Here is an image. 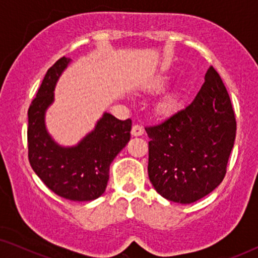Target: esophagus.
Returning a JSON list of instances; mask_svg holds the SVG:
<instances>
[{
    "label": "esophagus",
    "instance_id": "esophagus-1",
    "mask_svg": "<svg viewBox=\"0 0 258 258\" xmlns=\"http://www.w3.org/2000/svg\"><path fill=\"white\" fill-rule=\"evenodd\" d=\"M143 134H144L143 126H141L139 124L133 125V128H132V135L133 136H142Z\"/></svg>",
    "mask_w": 258,
    "mask_h": 258
}]
</instances>
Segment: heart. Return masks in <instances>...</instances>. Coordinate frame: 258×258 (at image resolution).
Wrapping results in <instances>:
<instances>
[{
	"label": "heart",
	"instance_id": "obj_1",
	"mask_svg": "<svg viewBox=\"0 0 258 258\" xmlns=\"http://www.w3.org/2000/svg\"><path fill=\"white\" fill-rule=\"evenodd\" d=\"M163 86H164V81L157 80V81H155L153 84H151V88H153L154 90H161L162 88H163ZM178 104H179L178 95L177 94H169L160 102V103H158L157 111L160 112V114H163V115L170 114V112L175 111L176 109L178 108Z\"/></svg>",
	"mask_w": 258,
	"mask_h": 258
}]
</instances>
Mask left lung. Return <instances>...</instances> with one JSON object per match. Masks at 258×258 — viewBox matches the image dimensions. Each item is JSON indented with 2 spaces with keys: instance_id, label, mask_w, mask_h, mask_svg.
Here are the masks:
<instances>
[{
  "instance_id": "obj_1",
  "label": "left lung",
  "mask_w": 258,
  "mask_h": 258,
  "mask_svg": "<svg viewBox=\"0 0 258 258\" xmlns=\"http://www.w3.org/2000/svg\"><path fill=\"white\" fill-rule=\"evenodd\" d=\"M149 136L148 175L156 191L172 202H196L227 174L236 137L230 97L213 67L191 103L158 124Z\"/></svg>"
}]
</instances>
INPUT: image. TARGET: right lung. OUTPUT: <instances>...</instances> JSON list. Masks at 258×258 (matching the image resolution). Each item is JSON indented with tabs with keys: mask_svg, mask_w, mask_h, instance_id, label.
Segmentation results:
<instances>
[{
	"mask_svg": "<svg viewBox=\"0 0 258 258\" xmlns=\"http://www.w3.org/2000/svg\"><path fill=\"white\" fill-rule=\"evenodd\" d=\"M69 62L63 56L48 69L28 109V158L35 174L52 192L86 202L105 191L110 163L130 140L132 119L121 121L105 112L79 146H57L45 130L44 111L54 100L56 81Z\"/></svg>",
	"mask_w": 258,
	"mask_h": 258,
	"instance_id": "1",
	"label": "right lung"
}]
</instances>
